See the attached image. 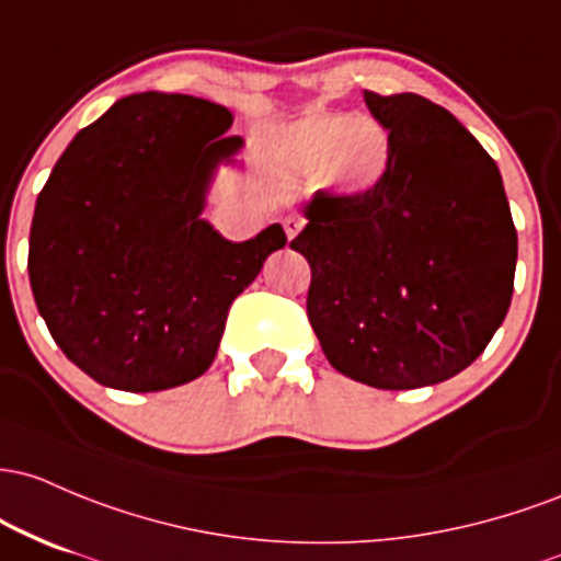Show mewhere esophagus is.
<instances>
[{
    "label": "esophagus",
    "instance_id": "obj_1",
    "mask_svg": "<svg viewBox=\"0 0 561 561\" xmlns=\"http://www.w3.org/2000/svg\"><path fill=\"white\" fill-rule=\"evenodd\" d=\"M283 228H286L288 241H294L301 232V228H305V219H301L299 214H288V217H283Z\"/></svg>",
    "mask_w": 561,
    "mask_h": 561
}]
</instances>
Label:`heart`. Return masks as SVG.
<instances>
[{"instance_id": "heart-1", "label": "heart", "mask_w": 561, "mask_h": 561, "mask_svg": "<svg viewBox=\"0 0 561 561\" xmlns=\"http://www.w3.org/2000/svg\"><path fill=\"white\" fill-rule=\"evenodd\" d=\"M267 156L286 178L318 180L333 196L360 198L387 180L394 140L370 113L314 111L275 131Z\"/></svg>"}]
</instances>
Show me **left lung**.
Instances as JSON below:
<instances>
[{
	"label": "left lung",
	"instance_id": "left-lung-1",
	"mask_svg": "<svg viewBox=\"0 0 561 561\" xmlns=\"http://www.w3.org/2000/svg\"><path fill=\"white\" fill-rule=\"evenodd\" d=\"M392 131L387 180L314 193L291 241L310 262L307 318L339 374L416 389L461 374L506 318L517 230L495 161L453 113L413 92H363Z\"/></svg>",
	"mask_w": 561,
	"mask_h": 561
}]
</instances>
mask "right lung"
I'll return each instance as SVG.
<instances>
[{
  "label": "right lung",
  "mask_w": 561,
  "mask_h": 561,
  "mask_svg": "<svg viewBox=\"0 0 561 561\" xmlns=\"http://www.w3.org/2000/svg\"><path fill=\"white\" fill-rule=\"evenodd\" d=\"M230 124L191 94H129L73 137L36 198L31 291L55 344L103 387L204 376L232 299L286 247L278 222L236 243L204 219L219 167H241Z\"/></svg>",
  "instance_id": "right-lung-1"
}]
</instances>
